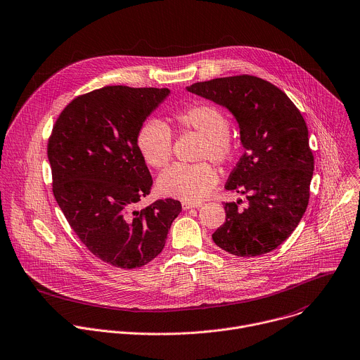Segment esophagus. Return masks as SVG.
<instances>
[{"instance_id":"1","label":"esophagus","mask_w":360,"mask_h":360,"mask_svg":"<svg viewBox=\"0 0 360 360\" xmlns=\"http://www.w3.org/2000/svg\"><path fill=\"white\" fill-rule=\"evenodd\" d=\"M202 203L200 202H182V209L184 210H188V209H192V207H199Z\"/></svg>"}]
</instances>
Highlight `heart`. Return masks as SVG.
<instances>
[{
	"instance_id": "1",
	"label": "heart",
	"mask_w": 360,
	"mask_h": 360,
	"mask_svg": "<svg viewBox=\"0 0 360 360\" xmlns=\"http://www.w3.org/2000/svg\"><path fill=\"white\" fill-rule=\"evenodd\" d=\"M174 123L178 131L202 137L198 161L210 160L223 167L234 160L237 144L230 136V118L220 107L207 101H193L174 111ZM136 140L150 167L161 169L172 160L174 136L161 120H146L137 130ZM217 181V171L209 162L175 164L158 178V191L185 202H199L212 192Z\"/></svg>"
}]
</instances>
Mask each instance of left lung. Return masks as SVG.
<instances>
[{
	"label": "left lung",
	"instance_id": "1",
	"mask_svg": "<svg viewBox=\"0 0 360 360\" xmlns=\"http://www.w3.org/2000/svg\"><path fill=\"white\" fill-rule=\"evenodd\" d=\"M188 90L234 114L246 150L224 188L243 193L248 206L240 207L243 200L223 205L226 220L213 242L238 257L277 249L309 202L314 154L302 114L281 89L252 75L198 82Z\"/></svg>",
	"mask_w": 360,
	"mask_h": 360
}]
</instances>
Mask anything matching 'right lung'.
I'll use <instances>...</instances> for the list:
<instances>
[{
  "label": "right lung",
  "instance_id": "obj_1",
  "mask_svg": "<svg viewBox=\"0 0 360 360\" xmlns=\"http://www.w3.org/2000/svg\"><path fill=\"white\" fill-rule=\"evenodd\" d=\"M169 89L105 86L75 97L48 140L53 196L80 242L101 262L143 267L164 249L181 202L158 199L141 210L153 178L137 130Z\"/></svg>",
  "mask_w": 360,
  "mask_h": 360
}]
</instances>
